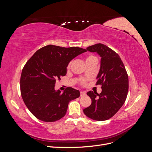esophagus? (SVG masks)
<instances>
[{"mask_svg": "<svg viewBox=\"0 0 152 152\" xmlns=\"http://www.w3.org/2000/svg\"><path fill=\"white\" fill-rule=\"evenodd\" d=\"M86 94V91H80V96H84Z\"/></svg>", "mask_w": 152, "mask_h": 152, "instance_id": "obj_1", "label": "esophagus"}]
</instances>
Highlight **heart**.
Returning a JSON list of instances; mask_svg holds the SVG:
<instances>
[{
	"instance_id": "heart-1",
	"label": "heart",
	"mask_w": 152,
	"mask_h": 152,
	"mask_svg": "<svg viewBox=\"0 0 152 152\" xmlns=\"http://www.w3.org/2000/svg\"><path fill=\"white\" fill-rule=\"evenodd\" d=\"M94 59H97V58H96L95 56H94V55H93V54H89V55H87V56H86V61H91V60H94ZM70 65H71L70 63L68 64V66H67L68 68H69L70 67ZM86 81L84 79H82L80 80V84L82 85H83V86H84L86 84Z\"/></svg>"
}]
</instances>
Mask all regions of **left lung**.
I'll return each instance as SVG.
<instances>
[{"instance_id":"obj_1","label":"left lung","mask_w":152,"mask_h":152,"mask_svg":"<svg viewBox=\"0 0 152 152\" xmlns=\"http://www.w3.org/2000/svg\"><path fill=\"white\" fill-rule=\"evenodd\" d=\"M86 49L97 53L102 58L96 85H102V91L100 94L87 92L92 103L83 112L93 120H108L118 111L126 99L129 89L127 73L118 54L106 45L96 44Z\"/></svg>"}]
</instances>
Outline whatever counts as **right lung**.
Segmentation results:
<instances>
[{
  "label": "right lung",
  "instance_id": "right-lung-1",
  "mask_svg": "<svg viewBox=\"0 0 152 152\" xmlns=\"http://www.w3.org/2000/svg\"><path fill=\"white\" fill-rule=\"evenodd\" d=\"M86 51L79 47L48 45L37 50L26 63L20 78L21 94L37 118L48 122L58 121L66 115L69 102L79 97V90L67 87L61 93L54 86L57 80L66 75L70 61Z\"/></svg>",
  "mask_w": 152,
  "mask_h": 152
}]
</instances>
